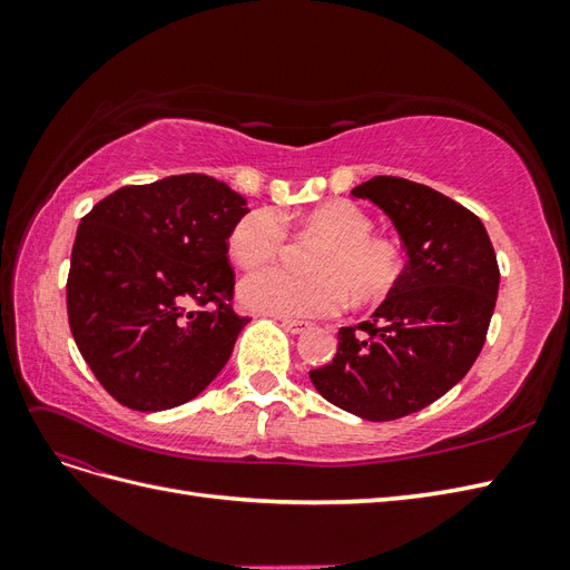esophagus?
Listing matches in <instances>:
<instances>
[{"mask_svg": "<svg viewBox=\"0 0 570 570\" xmlns=\"http://www.w3.org/2000/svg\"><path fill=\"white\" fill-rule=\"evenodd\" d=\"M281 325L285 327V331L289 333V335H302L304 331H308V321H297V318H281Z\"/></svg>", "mask_w": 570, "mask_h": 570, "instance_id": "obj_1", "label": "esophagus"}]
</instances>
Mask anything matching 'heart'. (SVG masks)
<instances>
[{"mask_svg":"<svg viewBox=\"0 0 570 570\" xmlns=\"http://www.w3.org/2000/svg\"><path fill=\"white\" fill-rule=\"evenodd\" d=\"M304 230L321 235L327 245L316 254V275L268 266L245 275L239 302L258 314L306 318L342 312L350 295L358 304L385 299L400 281L402 256L390 239L373 235L371 216L352 202H327L308 212ZM287 243V226L273 209H256L237 220L230 233V254L245 268L278 256Z\"/></svg>","mask_w":570,"mask_h":570,"instance_id":"1","label":"heart"}]
</instances>
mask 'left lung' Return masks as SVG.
Here are the masks:
<instances>
[{
	"mask_svg": "<svg viewBox=\"0 0 570 570\" xmlns=\"http://www.w3.org/2000/svg\"><path fill=\"white\" fill-rule=\"evenodd\" d=\"M352 195L392 220L409 262L368 321L340 327L335 358L308 377L354 416L394 421L471 371L494 314L499 266L482 220L433 187L377 176Z\"/></svg>",
	"mask_w": 570,
	"mask_h": 570,
	"instance_id": "obj_1",
	"label": "left lung"
}]
</instances>
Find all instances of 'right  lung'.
Wrapping results in <instances>:
<instances>
[{"label": "right lung", "instance_id": "1", "mask_svg": "<svg viewBox=\"0 0 570 570\" xmlns=\"http://www.w3.org/2000/svg\"><path fill=\"white\" fill-rule=\"evenodd\" d=\"M247 212L226 183L185 174L120 187L80 220L68 323L116 402L135 411L180 406L228 364L249 323L230 306L228 264V237Z\"/></svg>", "mask_w": 570, "mask_h": 570}]
</instances>
